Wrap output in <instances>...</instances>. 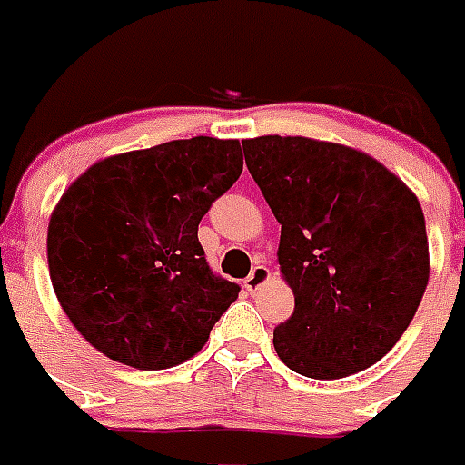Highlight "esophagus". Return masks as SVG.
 <instances>
[{
	"instance_id": "obj_1",
	"label": "esophagus",
	"mask_w": 465,
	"mask_h": 465,
	"mask_svg": "<svg viewBox=\"0 0 465 465\" xmlns=\"http://www.w3.org/2000/svg\"><path fill=\"white\" fill-rule=\"evenodd\" d=\"M268 280H270V270L265 268V265H255V268L251 270V275L243 280V287H246L251 294H255V292L261 290L262 284L268 282Z\"/></svg>"
}]
</instances>
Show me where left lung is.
I'll list each match as a JSON object with an SVG mask.
<instances>
[{
	"instance_id": "8db88e82",
	"label": "left lung",
	"mask_w": 465,
	"mask_h": 465,
	"mask_svg": "<svg viewBox=\"0 0 465 465\" xmlns=\"http://www.w3.org/2000/svg\"><path fill=\"white\" fill-rule=\"evenodd\" d=\"M246 166L282 224L280 268L294 313L275 328L277 357L309 379L379 361L418 311L427 280L425 214L389 168L309 137L243 142Z\"/></svg>"
}]
</instances>
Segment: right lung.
Wrapping results in <instances>:
<instances>
[{"instance_id": "obj_1", "label": "right lung", "mask_w": 465, "mask_h": 465, "mask_svg": "<svg viewBox=\"0 0 465 465\" xmlns=\"http://www.w3.org/2000/svg\"><path fill=\"white\" fill-rule=\"evenodd\" d=\"M243 171L236 140L193 137L94 163L54 207L47 265L74 328L134 369L181 364L239 284L210 268L197 224Z\"/></svg>"}]
</instances>
